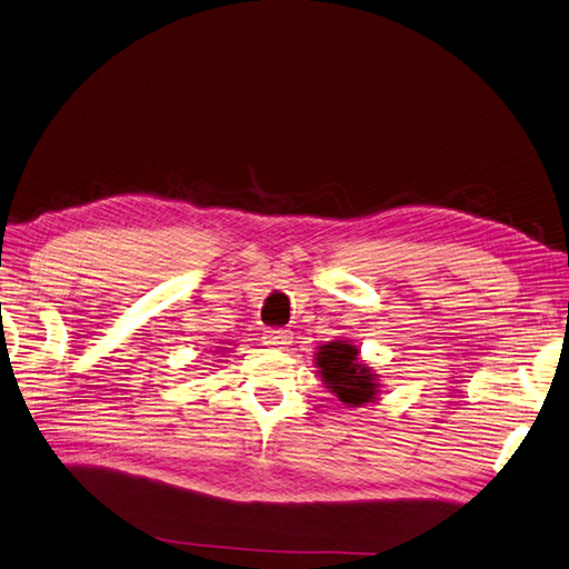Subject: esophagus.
<instances>
[{
    "label": "esophagus",
    "instance_id": "34e87169",
    "mask_svg": "<svg viewBox=\"0 0 569 569\" xmlns=\"http://www.w3.org/2000/svg\"><path fill=\"white\" fill-rule=\"evenodd\" d=\"M262 342L270 345V348H284V345L292 342V332L280 330V328H270L262 332Z\"/></svg>",
    "mask_w": 569,
    "mask_h": 569
}]
</instances>
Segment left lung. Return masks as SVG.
<instances>
[{
    "instance_id": "8db88e82",
    "label": "left lung",
    "mask_w": 569,
    "mask_h": 569,
    "mask_svg": "<svg viewBox=\"0 0 569 569\" xmlns=\"http://www.w3.org/2000/svg\"><path fill=\"white\" fill-rule=\"evenodd\" d=\"M313 357L326 389L340 403L348 408H362L379 398V373H373V369L359 359L357 345L350 340H332L321 345Z\"/></svg>"
}]
</instances>
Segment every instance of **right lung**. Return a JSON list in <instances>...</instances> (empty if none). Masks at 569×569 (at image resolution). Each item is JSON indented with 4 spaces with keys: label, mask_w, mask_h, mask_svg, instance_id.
<instances>
[{
    "label": "right lung",
    "mask_w": 569,
    "mask_h": 569,
    "mask_svg": "<svg viewBox=\"0 0 569 569\" xmlns=\"http://www.w3.org/2000/svg\"><path fill=\"white\" fill-rule=\"evenodd\" d=\"M221 350H227V348H221Z\"/></svg>",
    "instance_id": "right-lung-1"
}]
</instances>
